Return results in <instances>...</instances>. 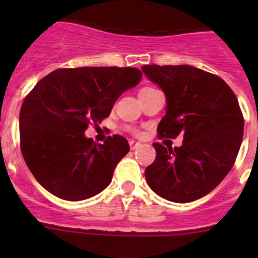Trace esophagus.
Returning <instances> with one entry per match:
<instances>
[{"label":"esophagus","mask_w":258,"mask_h":258,"mask_svg":"<svg viewBox=\"0 0 258 258\" xmlns=\"http://www.w3.org/2000/svg\"><path fill=\"white\" fill-rule=\"evenodd\" d=\"M129 146H131V150H137L141 146V143L136 142V141H129Z\"/></svg>","instance_id":"esophagus-1"}]
</instances>
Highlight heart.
<instances>
[{
	"instance_id": "obj_1",
	"label": "heart",
	"mask_w": 258,
	"mask_h": 258,
	"mask_svg": "<svg viewBox=\"0 0 258 258\" xmlns=\"http://www.w3.org/2000/svg\"><path fill=\"white\" fill-rule=\"evenodd\" d=\"M145 89H150V88H143V89H142V90H145Z\"/></svg>"
}]
</instances>
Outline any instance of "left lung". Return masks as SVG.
<instances>
[{
  "label": "left lung",
  "mask_w": 258,
  "mask_h": 258,
  "mask_svg": "<svg viewBox=\"0 0 258 258\" xmlns=\"http://www.w3.org/2000/svg\"><path fill=\"white\" fill-rule=\"evenodd\" d=\"M142 71L166 98L159 137L183 136L181 147L154 143L147 183L169 202L206 197L231 170L240 149L244 120L235 94L221 77L191 66L150 64Z\"/></svg>",
  "instance_id": "1"
}]
</instances>
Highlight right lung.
Listing matches in <instances>:
<instances>
[{"label":"right lung","mask_w":258,"mask_h":258,"mask_svg":"<svg viewBox=\"0 0 258 258\" xmlns=\"http://www.w3.org/2000/svg\"><path fill=\"white\" fill-rule=\"evenodd\" d=\"M141 79L132 67H81L52 71L36 84L20 108V149L45 190L80 202L111 183L129 143L113 136L98 145L85 131L108 117L117 98Z\"/></svg>","instance_id":"right-lung-1"}]
</instances>
